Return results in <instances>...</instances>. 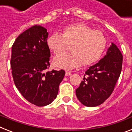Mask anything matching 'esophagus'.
Listing matches in <instances>:
<instances>
[{
  "instance_id": "1",
  "label": "esophagus",
  "mask_w": 132,
  "mask_h": 132,
  "mask_svg": "<svg viewBox=\"0 0 132 132\" xmlns=\"http://www.w3.org/2000/svg\"><path fill=\"white\" fill-rule=\"evenodd\" d=\"M65 75H66V76H69V75H71V72H70V71H66Z\"/></svg>"
}]
</instances>
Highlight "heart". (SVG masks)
Instances as JSON below:
<instances>
[{
	"mask_svg": "<svg viewBox=\"0 0 132 132\" xmlns=\"http://www.w3.org/2000/svg\"><path fill=\"white\" fill-rule=\"evenodd\" d=\"M48 49L55 55L64 52L70 45L71 51L54 58V65L60 68L72 69L81 64L89 66L101 58L106 47V38L98 30H93L84 23H75L62 29V35L55 33L46 40Z\"/></svg>",
	"mask_w": 132,
	"mask_h": 132,
	"instance_id": "1",
	"label": "heart"
}]
</instances>
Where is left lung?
Instances as JSON below:
<instances>
[{"mask_svg": "<svg viewBox=\"0 0 132 132\" xmlns=\"http://www.w3.org/2000/svg\"><path fill=\"white\" fill-rule=\"evenodd\" d=\"M123 64V55L114 44L106 55L85 72L83 81L77 88L76 95L83 105L95 107L104 102L114 90Z\"/></svg>", "mask_w": 132, "mask_h": 132, "instance_id": "1", "label": "left lung"}]
</instances>
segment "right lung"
Listing matches in <instances>:
<instances>
[{
  "instance_id": "add662e5",
  "label": "right lung",
  "mask_w": 132,
  "mask_h": 132,
  "mask_svg": "<svg viewBox=\"0 0 132 132\" xmlns=\"http://www.w3.org/2000/svg\"><path fill=\"white\" fill-rule=\"evenodd\" d=\"M48 32L33 26L18 36L11 48V67L15 86L24 98L37 106H45L57 97L64 70L48 71Z\"/></svg>"
}]
</instances>
